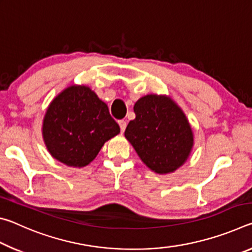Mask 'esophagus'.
<instances>
[{
    "mask_svg": "<svg viewBox=\"0 0 252 252\" xmlns=\"http://www.w3.org/2000/svg\"><path fill=\"white\" fill-rule=\"evenodd\" d=\"M119 126H120L121 132H125L126 127V121H125V120H120V121H119Z\"/></svg>",
    "mask_w": 252,
    "mask_h": 252,
    "instance_id": "34e87169",
    "label": "esophagus"
}]
</instances>
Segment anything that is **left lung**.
Segmentation results:
<instances>
[{
	"mask_svg": "<svg viewBox=\"0 0 252 252\" xmlns=\"http://www.w3.org/2000/svg\"><path fill=\"white\" fill-rule=\"evenodd\" d=\"M135 119L125 135L143 163L156 173H170L187 161L193 133L186 114L167 95L148 94L134 104Z\"/></svg>",
	"mask_w": 252,
	"mask_h": 252,
	"instance_id": "obj_1",
	"label": "left lung"
}]
</instances>
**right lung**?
<instances>
[{"mask_svg":"<svg viewBox=\"0 0 252 252\" xmlns=\"http://www.w3.org/2000/svg\"><path fill=\"white\" fill-rule=\"evenodd\" d=\"M42 131L54 159L81 168L94 160L103 144L119 134L120 126L90 88L71 85L51 102Z\"/></svg>","mask_w":252,"mask_h":252,"instance_id":"add662e5","label":"right lung"}]
</instances>
